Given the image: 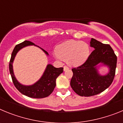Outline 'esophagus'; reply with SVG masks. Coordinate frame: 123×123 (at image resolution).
<instances>
[{
    "mask_svg": "<svg viewBox=\"0 0 123 123\" xmlns=\"http://www.w3.org/2000/svg\"><path fill=\"white\" fill-rule=\"evenodd\" d=\"M68 69H69V68H68V67H67V66H64V67H63L64 71H67V70H68Z\"/></svg>",
    "mask_w": 123,
    "mask_h": 123,
    "instance_id": "obj_1",
    "label": "esophagus"
}]
</instances>
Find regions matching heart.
Wrapping results in <instances>:
<instances>
[{
    "mask_svg": "<svg viewBox=\"0 0 123 123\" xmlns=\"http://www.w3.org/2000/svg\"><path fill=\"white\" fill-rule=\"evenodd\" d=\"M89 55V47L87 43L69 40L58 45L55 56L58 60H67L69 65L78 66L85 62Z\"/></svg>",
    "mask_w": 123,
    "mask_h": 123,
    "instance_id": "1",
    "label": "heart"
}]
</instances>
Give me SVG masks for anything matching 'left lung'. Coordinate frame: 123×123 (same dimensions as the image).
Returning a JSON list of instances; mask_svg holds the SVG:
<instances>
[{
	"mask_svg": "<svg viewBox=\"0 0 123 123\" xmlns=\"http://www.w3.org/2000/svg\"><path fill=\"white\" fill-rule=\"evenodd\" d=\"M91 47L94 50L82 65L73 68V75L70 85L77 94L82 97H90L98 94L106 89L112 83L117 68V57L108 44L92 38ZM100 65L109 68V73L100 75L98 68Z\"/></svg>",
	"mask_w": 123,
	"mask_h": 123,
	"instance_id": "8db88e82",
	"label": "left lung"
}]
</instances>
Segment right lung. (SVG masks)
<instances>
[{
  "instance_id": "obj_1",
  "label": "right lung",
  "mask_w": 123,
  "mask_h": 123,
  "mask_svg": "<svg viewBox=\"0 0 123 123\" xmlns=\"http://www.w3.org/2000/svg\"><path fill=\"white\" fill-rule=\"evenodd\" d=\"M29 45L37 46L30 41H25L15 47L12 54L10 61V73L11 74L12 79L13 82L15 87L17 88L21 94L31 98H44L50 95L52 92L54 91L55 86H56V79L58 78V76L61 73L63 72V68H55L52 65L49 64L47 65L46 68L41 78L36 82L30 86H25L21 84L20 82H18L16 77L15 76L13 69V63L18 51L25 47L29 46ZM37 47L41 49L42 51L48 56V52L43 49L41 48L40 47Z\"/></svg>"
}]
</instances>
